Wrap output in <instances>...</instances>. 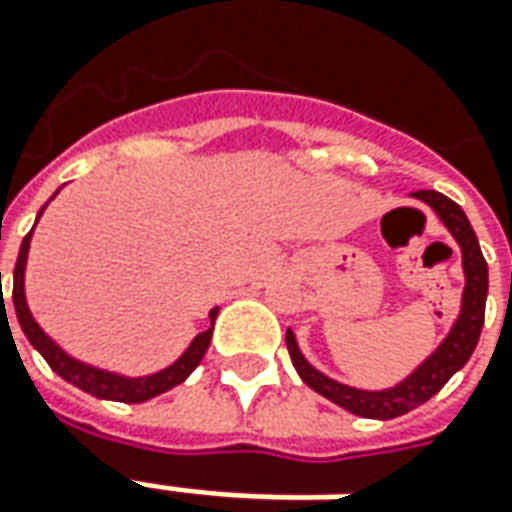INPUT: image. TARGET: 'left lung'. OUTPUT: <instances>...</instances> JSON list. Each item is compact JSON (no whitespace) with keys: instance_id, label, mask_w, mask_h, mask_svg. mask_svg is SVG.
Instances as JSON below:
<instances>
[{"instance_id":"1","label":"left lung","mask_w":512,"mask_h":512,"mask_svg":"<svg viewBox=\"0 0 512 512\" xmlns=\"http://www.w3.org/2000/svg\"><path fill=\"white\" fill-rule=\"evenodd\" d=\"M423 204H429L437 212V218L446 224V229L454 235V241L460 243L462 252V271H465V288H462V305L457 322L451 325L448 336L440 342V347L431 353L415 373L406 375L401 384L389 389H356L333 381L325 373H319L316 367L308 364V358L302 356L297 339L291 330H285V344L294 361V370L308 387L319 392L322 398H328L336 406H342L347 412L358 417H373V420H392L406 412L417 409L420 403L434 398L440 389L446 387L448 378L462 370L468 364V358L476 350L479 333L485 325V300H488V263L482 257L476 232L468 221V215L462 212L457 201H451L437 190H417L412 193Z\"/></svg>"}]
</instances>
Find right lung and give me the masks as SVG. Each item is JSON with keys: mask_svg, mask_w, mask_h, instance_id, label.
Instances as JSON below:
<instances>
[{"mask_svg": "<svg viewBox=\"0 0 512 512\" xmlns=\"http://www.w3.org/2000/svg\"><path fill=\"white\" fill-rule=\"evenodd\" d=\"M44 210H47V204L41 207V212ZM41 212H38V218H41ZM33 229L24 235L22 249H19V260H16V269H13V308H16V316H19V325H22L24 336L30 339V344L36 347L38 353L44 356V361H47L52 370L61 375L64 381H69L72 387L83 389V392H89V395H95V398H103V401L142 403L151 401L156 395H162V392H168V389H173L176 384H182L184 378L196 370L198 364H201V358H204V353H207V347H210L212 325H215L218 308H212L210 311V328L204 330V333H198L182 356L176 358L170 367H165V370L142 375V378H125V375L100 370V367L83 364L78 358L69 356L66 350H61L44 330L38 328V322L33 319V314H30V308H27V297H24V266H27V252H30ZM2 305H5V302H2ZM5 314H8V311H5Z\"/></svg>", "mask_w": 512, "mask_h": 512, "instance_id": "add662e5", "label": "right lung"}]
</instances>
